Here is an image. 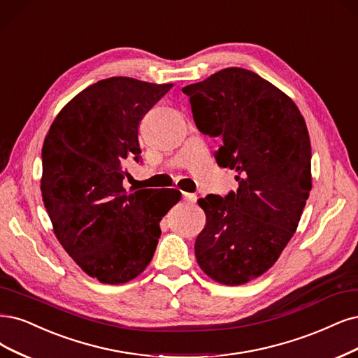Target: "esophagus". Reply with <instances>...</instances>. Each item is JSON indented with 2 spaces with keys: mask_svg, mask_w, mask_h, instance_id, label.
Masks as SVG:
<instances>
[{
  "mask_svg": "<svg viewBox=\"0 0 358 358\" xmlns=\"http://www.w3.org/2000/svg\"><path fill=\"white\" fill-rule=\"evenodd\" d=\"M182 199L188 203H195L196 201V195L191 192H182Z\"/></svg>",
  "mask_w": 358,
  "mask_h": 358,
  "instance_id": "esophagus-1",
  "label": "esophagus"
}]
</instances>
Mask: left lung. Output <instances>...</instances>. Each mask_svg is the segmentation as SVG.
<instances>
[{
	"mask_svg": "<svg viewBox=\"0 0 358 358\" xmlns=\"http://www.w3.org/2000/svg\"><path fill=\"white\" fill-rule=\"evenodd\" d=\"M182 92L196 129L222 141L216 163L238 173L237 192L199 200L196 262L222 285H244L277 262L298 228L313 187L310 134L290 97L249 69H222Z\"/></svg>",
	"mask_w": 358,
	"mask_h": 358,
	"instance_id": "8db88e82",
	"label": "left lung"
}]
</instances>
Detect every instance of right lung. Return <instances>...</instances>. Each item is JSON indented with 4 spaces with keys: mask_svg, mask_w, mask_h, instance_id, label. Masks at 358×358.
Wrapping results in <instances>:
<instances>
[{
    "mask_svg": "<svg viewBox=\"0 0 358 358\" xmlns=\"http://www.w3.org/2000/svg\"><path fill=\"white\" fill-rule=\"evenodd\" d=\"M173 84L101 80L60 110L44 139L41 194L57 240L85 274L122 285L150 265L176 189L122 187L139 163V122Z\"/></svg>",
    "mask_w": 358,
    "mask_h": 358,
    "instance_id": "right-lung-1",
    "label": "right lung"
}]
</instances>
